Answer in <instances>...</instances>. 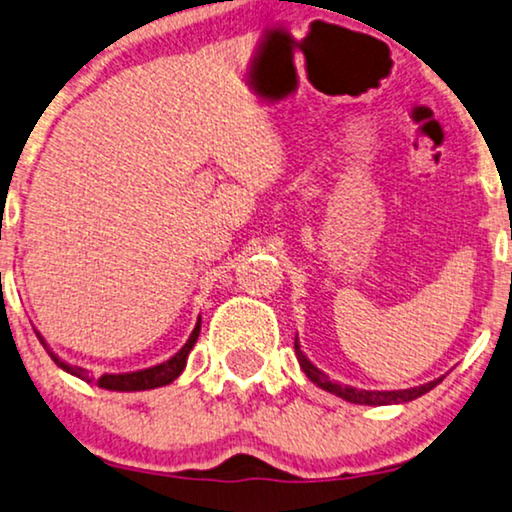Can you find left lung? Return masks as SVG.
Masks as SVG:
<instances>
[{
  "label": "left lung",
  "mask_w": 512,
  "mask_h": 512,
  "mask_svg": "<svg viewBox=\"0 0 512 512\" xmlns=\"http://www.w3.org/2000/svg\"><path fill=\"white\" fill-rule=\"evenodd\" d=\"M295 353H297V360L299 365H302V370L306 372V377H309L313 384H318L320 388H325V391L339 395V398L349 400V403H356V405H393V403H410V400L419 398V395H424L431 391L433 386H438L440 379L431 381V384H424V386H414V388H405V391H360V388H351V386H342V384H335L330 377H327L325 372H320L316 365H311V360L304 356L302 349H299V344L295 342Z\"/></svg>",
  "instance_id": "8db88e82"
}]
</instances>
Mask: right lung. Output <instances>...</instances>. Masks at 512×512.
Instances as JSON below:
<instances>
[{"instance_id":"obj_1","label":"right lung","mask_w":512,"mask_h":512,"mask_svg":"<svg viewBox=\"0 0 512 512\" xmlns=\"http://www.w3.org/2000/svg\"><path fill=\"white\" fill-rule=\"evenodd\" d=\"M199 332H201V318L199 323H196L192 337L187 339V344L182 346L180 351L175 353L173 358L166 360V363L161 365H154V367H147V370H140V372H128V374H102V377L95 381L100 388H107V391H147V388H156V386H166L170 381L180 377V372L185 370V363H187V356L189 351H192V346L196 344V339H199ZM39 337V335H37ZM39 342L44 344V339L39 337ZM46 349V344H44ZM49 351V349H46ZM49 356L53 358V363L58 367H63L65 372L74 374V377L79 379H86L91 381V374L84 367H77V365H67L65 360H60L58 356H53V351H49Z\"/></svg>"}]
</instances>
